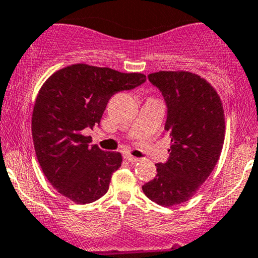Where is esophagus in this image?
<instances>
[{
  "label": "esophagus",
  "instance_id": "esophagus-1",
  "mask_svg": "<svg viewBox=\"0 0 258 258\" xmlns=\"http://www.w3.org/2000/svg\"><path fill=\"white\" fill-rule=\"evenodd\" d=\"M124 160L128 161V162L135 163V162H137V161H139V158L134 157V156H131V155H124Z\"/></svg>",
  "mask_w": 258,
  "mask_h": 258
}]
</instances>
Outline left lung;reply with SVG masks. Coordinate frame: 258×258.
<instances>
[{"label":"left lung","instance_id":"obj_1","mask_svg":"<svg viewBox=\"0 0 258 258\" xmlns=\"http://www.w3.org/2000/svg\"><path fill=\"white\" fill-rule=\"evenodd\" d=\"M167 107L165 130L170 157L157 163V175L142 186L161 206H175L196 194L215 168L225 140V114L215 88L199 75L160 71L148 75Z\"/></svg>","mask_w":258,"mask_h":258}]
</instances>
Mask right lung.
<instances>
[{"label": "right lung", "instance_id": "obj_1", "mask_svg": "<svg viewBox=\"0 0 258 258\" xmlns=\"http://www.w3.org/2000/svg\"><path fill=\"white\" fill-rule=\"evenodd\" d=\"M145 81L142 74L77 63L43 83L33 107L32 139L43 173L62 196L85 205L107 192L122 156L90 146L85 132L100 124L114 93L134 90Z\"/></svg>", "mask_w": 258, "mask_h": 258}]
</instances>
